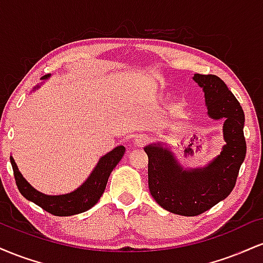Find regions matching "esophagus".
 I'll list each match as a JSON object with an SVG mask.
<instances>
[{
  "label": "esophagus",
  "instance_id": "esophagus-1",
  "mask_svg": "<svg viewBox=\"0 0 263 263\" xmlns=\"http://www.w3.org/2000/svg\"><path fill=\"white\" fill-rule=\"evenodd\" d=\"M149 141V137L147 135H144V134H142V135H137L135 137V140H134V142H135V144L137 147H143L144 144L147 143V142Z\"/></svg>",
  "mask_w": 263,
  "mask_h": 263
}]
</instances>
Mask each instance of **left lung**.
Listing matches in <instances>:
<instances>
[{"mask_svg": "<svg viewBox=\"0 0 263 263\" xmlns=\"http://www.w3.org/2000/svg\"><path fill=\"white\" fill-rule=\"evenodd\" d=\"M203 87L208 115L224 119L226 143L218 157L203 168L183 170L170 149L161 143L144 147L148 156V188L163 209L184 216H197L224 200L234 189L246 156L245 115L240 102L216 75L195 74Z\"/></svg>", "mask_w": 263, "mask_h": 263, "instance_id": "left-lung-1", "label": "left lung"}]
</instances>
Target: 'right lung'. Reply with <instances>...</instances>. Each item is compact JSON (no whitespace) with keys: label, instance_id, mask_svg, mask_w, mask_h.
Instances as JSON below:
<instances>
[{"label":"right lung","instance_id":"add662e5","mask_svg":"<svg viewBox=\"0 0 263 263\" xmlns=\"http://www.w3.org/2000/svg\"><path fill=\"white\" fill-rule=\"evenodd\" d=\"M50 75H44L42 80L48 79ZM37 87L39 86H34V90ZM123 155H125V147L119 146L107 155L102 156L85 182L74 192L63 195H47L35 190L18 171L16 162L12 158V156L10 159L18 190L27 200L33 201L43 210L55 216H70L84 213L98 203L106 188L111 172L116 167L117 163L121 161Z\"/></svg>","mask_w":263,"mask_h":263}]
</instances>
